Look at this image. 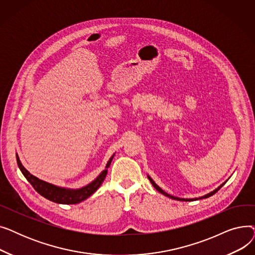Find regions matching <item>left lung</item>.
<instances>
[{
	"instance_id": "obj_1",
	"label": "left lung",
	"mask_w": 255,
	"mask_h": 255,
	"mask_svg": "<svg viewBox=\"0 0 255 255\" xmlns=\"http://www.w3.org/2000/svg\"><path fill=\"white\" fill-rule=\"evenodd\" d=\"M148 179L150 180V182L152 183V185L154 186V188L158 191V192H160L161 194H163V195H165V196H167V197H169V198H172V199H176V200H182V202H192V200H197V199H203V198H208V197H210V196H212L213 194H215L221 187L227 182V181H225L223 184H221L217 189H215V190H213L212 192H210V193H208V194H206V195H204V196H202V197H198V198H180V197H176V196H172V195H170V194H168V193H166L165 191H163L161 188H160V187L152 180V178L150 177V176H148Z\"/></svg>"
}]
</instances>
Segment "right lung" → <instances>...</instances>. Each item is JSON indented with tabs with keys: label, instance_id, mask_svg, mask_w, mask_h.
<instances>
[{
	"label": "right lung",
	"instance_id": "right-lung-1",
	"mask_svg": "<svg viewBox=\"0 0 255 255\" xmlns=\"http://www.w3.org/2000/svg\"><path fill=\"white\" fill-rule=\"evenodd\" d=\"M114 156H115V154L109 160V162H107V164L105 166V169L95 180H94L92 183H90L89 185L83 187V188H79V189L63 188V187L52 185L50 183L40 180L37 177L31 175V173L22 166L17 154H16V161H17V165H18L20 171L22 172V175L24 176V178L28 180V182L34 187V189L40 195H42L43 197L51 200V202H53V203H57V204L74 205V204H78L80 202H83V200L87 199L89 196H91L99 188L107 175V168L110 167Z\"/></svg>",
	"mask_w": 255,
	"mask_h": 255
}]
</instances>
